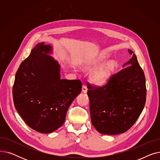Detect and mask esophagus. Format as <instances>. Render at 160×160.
Masks as SVG:
<instances>
[{"instance_id":"34e87169","label":"esophagus","mask_w":160,"mask_h":160,"mask_svg":"<svg viewBox=\"0 0 160 160\" xmlns=\"http://www.w3.org/2000/svg\"><path fill=\"white\" fill-rule=\"evenodd\" d=\"M82 91L83 92V93H86V92L88 91V88L85 85L82 86Z\"/></svg>"}]
</instances>
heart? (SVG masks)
<instances>
[{"instance_id":"1","label":"heart","mask_w":160,"mask_h":160,"mask_svg":"<svg viewBox=\"0 0 160 160\" xmlns=\"http://www.w3.org/2000/svg\"><path fill=\"white\" fill-rule=\"evenodd\" d=\"M102 63V62H98L93 63L91 67V69L96 68ZM117 67V63L115 60H112L108 61L93 72L91 75L92 81L95 83H98V84L104 83L110 77L112 72L116 69Z\"/></svg>"}]
</instances>
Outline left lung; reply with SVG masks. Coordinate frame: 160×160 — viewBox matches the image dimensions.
I'll list each match as a JSON object with an SVG mask.
<instances>
[{
	"instance_id": "1",
	"label": "left lung",
	"mask_w": 160,
	"mask_h": 160,
	"mask_svg": "<svg viewBox=\"0 0 160 160\" xmlns=\"http://www.w3.org/2000/svg\"><path fill=\"white\" fill-rule=\"evenodd\" d=\"M130 54L133 53L128 50ZM129 66L112 74L102 86L88 83L92 124L100 133L115 135L127 132L143 110L147 96L145 74L133 54L123 65Z\"/></svg>"
}]
</instances>
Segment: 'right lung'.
Here are the masks:
<instances>
[{"label":"right lung","mask_w":160,"mask_h":160,"mask_svg":"<svg viewBox=\"0 0 160 160\" xmlns=\"http://www.w3.org/2000/svg\"><path fill=\"white\" fill-rule=\"evenodd\" d=\"M52 47L38 43L21 63L13 86L15 108L29 127L43 133L64 123L67 110L82 91L80 80L61 79L60 66L47 53Z\"/></svg>","instance_id":"1"}]
</instances>
